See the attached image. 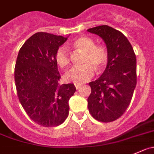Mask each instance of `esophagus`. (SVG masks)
I'll list each match as a JSON object with an SVG mask.
<instances>
[{
    "instance_id": "34e87169",
    "label": "esophagus",
    "mask_w": 154,
    "mask_h": 154,
    "mask_svg": "<svg viewBox=\"0 0 154 154\" xmlns=\"http://www.w3.org/2000/svg\"><path fill=\"white\" fill-rule=\"evenodd\" d=\"M74 86H75L76 89H79L80 87H81V84H80V83H74Z\"/></svg>"
}]
</instances>
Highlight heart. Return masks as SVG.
Returning <instances> with one entry per match:
<instances>
[{
	"mask_svg": "<svg viewBox=\"0 0 154 154\" xmlns=\"http://www.w3.org/2000/svg\"><path fill=\"white\" fill-rule=\"evenodd\" d=\"M76 49L84 53L83 65L74 67L65 74V78L68 82L81 83L88 81L94 75L95 69L98 72L102 71L107 65L108 53L107 49L101 45H95L92 39L88 37H77L73 41ZM56 64L61 68H65L70 64L69 54L65 47H59L55 55Z\"/></svg>",
	"mask_w": 154,
	"mask_h": 154,
	"instance_id": "b5f03b06",
	"label": "heart"
}]
</instances>
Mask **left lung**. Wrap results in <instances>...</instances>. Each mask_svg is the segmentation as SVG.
I'll list each match as a JSON object with an SVG mask.
<instances>
[{
    "instance_id": "left-lung-1",
    "label": "left lung",
    "mask_w": 154,
    "mask_h": 154,
    "mask_svg": "<svg viewBox=\"0 0 154 154\" xmlns=\"http://www.w3.org/2000/svg\"><path fill=\"white\" fill-rule=\"evenodd\" d=\"M101 37L108 53L107 67L101 77L89 83L88 108L92 117L103 123L120 118L132 100L137 83L136 56L126 36L108 25L87 30Z\"/></svg>"
}]
</instances>
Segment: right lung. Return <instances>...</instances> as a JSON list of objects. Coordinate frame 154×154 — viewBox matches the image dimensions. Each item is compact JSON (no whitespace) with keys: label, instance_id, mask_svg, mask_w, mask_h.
Segmentation results:
<instances>
[{"label":"right lung","instance_id":"1","mask_svg":"<svg viewBox=\"0 0 154 154\" xmlns=\"http://www.w3.org/2000/svg\"><path fill=\"white\" fill-rule=\"evenodd\" d=\"M68 37L37 32L19 50L14 78L18 98L27 115L45 127L62 124L68 116V101L76 88L59 84L56 51Z\"/></svg>","mask_w":154,"mask_h":154}]
</instances>
